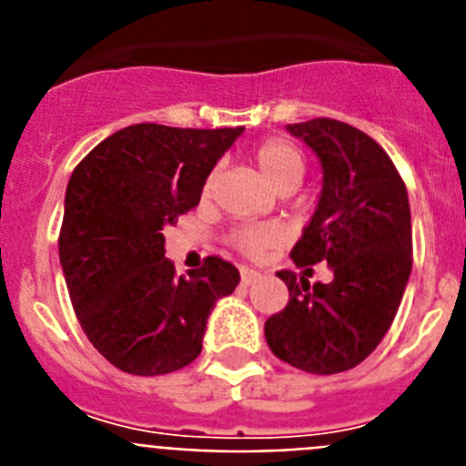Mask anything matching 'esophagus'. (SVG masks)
<instances>
[{
    "mask_svg": "<svg viewBox=\"0 0 466 466\" xmlns=\"http://www.w3.org/2000/svg\"><path fill=\"white\" fill-rule=\"evenodd\" d=\"M258 278H261V273H258V270H254V268H242L240 270V279H242V284H245V287L254 284Z\"/></svg>",
    "mask_w": 466,
    "mask_h": 466,
    "instance_id": "esophagus-1",
    "label": "esophagus"
}]
</instances>
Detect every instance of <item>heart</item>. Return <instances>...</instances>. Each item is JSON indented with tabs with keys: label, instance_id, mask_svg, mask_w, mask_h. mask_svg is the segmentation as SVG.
<instances>
[{
	"label": "heart",
	"instance_id": "b5f03b06",
	"mask_svg": "<svg viewBox=\"0 0 466 466\" xmlns=\"http://www.w3.org/2000/svg\"><path fill=\"white\" fill-rule=\"evenodd\" d=\"M254 160H257L261 175L278 188L279 193L294 191L299 187L303 170H306V160L299 151L296 144L282 137L263 139L254 149ZM214 191V175H209L203 184V198H209ZM230 245L236 247L238 252L245 257H261L266 249L278 245L282 240V230L273 224H242L233 228L228 236Z\"/></svg>",
	"mask_w": 466,
	"mask_h": 466
}]
</instances>
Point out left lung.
Segmentation results:
<instances>
[{
    "label": "left lung",
    "mask_w": 466,
    "mask_h": 466,
    "mask_svg": "<svg viewBox=\"0 0 466 466\" xmlns=\"http://www.w3.org/2000/svg\"><path fill=\"white\" fill-rule=\"evenodd\" d=\"M287 130L324 170L319 205L291 258L299 268L327 261L333 279L310 284L279 270L289 303L263 331L278 360L331 376L371 355L397 315L413 266L409 193L392 158L357 127L312 118Z\"/></svg>",
    "instance_id": "1"
}]
</instances>
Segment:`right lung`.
Segmentation results:
<instances>
[{"mask_svg":"<svg viewBox=\"0 0 466 466\" xmlns=\"http://www.w3.org/2000/svg\"><path fill=\"white\" fill-rule=\"evenodd\" d=\"M242 130L137 123L74 167L60 263L81 329L121 371L163 376L191 364L214 303L240 282L221 257L177 278L163 228L200 203L205 179Z\"/></svg>","mask_w":466,"mask_h":466,"instance_id":"1","label":"right lung"}]
</instances>
